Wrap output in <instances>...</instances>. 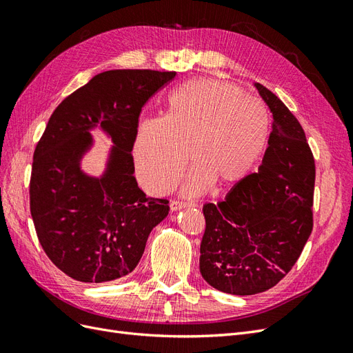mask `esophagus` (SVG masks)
<instances>
[{
  "label": "esophagus",
  "mask_w": 353,
  "mask_h": 353,
  "mask_svg": "<svg viewBox=\"0 0 353 353\" xmlns=\"http://www.w3.org/2000/svg\"><path fill=\"white\" fill-rule=\"evenodd\" d=\"M190 206H191L190 203H185V201H179V200H174V201H170V205H169V208H170V210H172V212L181 210V209H185V208H190Z\"/></svg>",
  "instance_id": "34e87169"
}]
</instances>
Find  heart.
Returning <instances> with one entry per match:
<instances>
[{"label":"heart","instance_id":"heart-1","mask_svg":"<svg viewBox=\"0 0 353 353\" xmlns=\"http://www.w3.org/2000/svg\"><path fill=\"white\" fill-rule=\"evenodd\" d=\"M270 138V113L225 81L194 79L169 97L166 116L141 122L134 145L144 185L160 193L175 184L190 159L185 193L215 183H237L261 159Z\"/></svg>","mask_w":353,"mask_h":353}]
</instances>
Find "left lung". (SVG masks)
<instances>
[{
  "mask_svg": "<svg viewBox=\"0 0 353 353\" xmlns=\"http://www.w3.org/2000/svg\"><path fill=\"white\" fill-rule=\"evenodd\" d=\"M272 113V132L258 174L206 203L200 274L219 292L249 296L274 287L301 256L312 231L315 163L301 123L254 82Z\"/></svg>",
  "mask_w": 353,
  "mask_h": 353,
  "instance_id": "1",
  "label": "left lung"
}]
</instances>
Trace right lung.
Instances as JSON below:
<instances>
[{"label":"right lung","mask_w":353,"mask_h":353,"mask_svg":"<svg viewBox=\"0 0 353 353\" xmlns=\"http://www.w3.org/2000/svg\"><path fill=\"white\" fill-rule=\"evenodd\" d=\"M175 72L108 70L63 100L37 144L30 175V215L51 262L70 279L108 283L135 270L168 201L147 197L134 176L132 147L141 108ZM111 138L106 166L81 169L90 131Z\"/></svg>","instance_id":"add662e5"}]
</instances>
